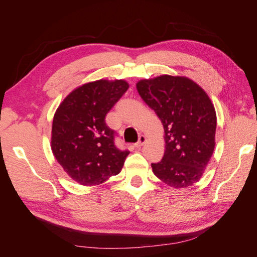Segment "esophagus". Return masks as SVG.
<instances>
[{
  "label": "esophagus",
  "mask_w": 257,
  "mask_h": 257,
  "mask_svg": "<svg viewBox=\"0 0 257 257\" xmlns=\"http://www.w3.org/2000/svg\"><path fill=\"white\" fill-rule=\"evenodd\" d=\"M146 142H147V137H146V136H144V135L139 136L138 142L135 144V147H136V148H141L143 145L146 144Z\"/></svg>",
  "instance_id": "1"
}]
</instances>
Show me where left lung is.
Returning a JSON list of instances; mask_svg holds the SVG:
<instances>
[{
  "label": "left lung",
  "mask_w": 257,
  "mask_h": 257,
  "mask_svg": "<svg viewBox=\"0 0 257 257\" xmlns=\"http://www.w3.org/2000/svg\"><path fill=\"white\" fill-rule=\"evenodd\" d=\"M139 95L164 127L165 153L152 172L175 189L204 175L215 147L216 113L206 91L184 76L161 75L136 83Z\"/></svg>",
  "instance_id": "1"
}]
</instances>
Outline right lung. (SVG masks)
Here are the masks:
<instances>
[{"label":"right lung","mask_w":257,"mask_h":257,"mask_svg":"<svg viewBox=\"0 0 257 257\" xmlns=\"http://www.w3.org/2000/svg\"><path fill=\"white\" fill-rule=\"evenodd\" d=\"M127 89L123 79L91 81L73 90L56 110L51 150L77 183L100 184L121 172L130 152L115 147L105 116Z\"/></svg>","instance_id":"1"}]
</instances>
